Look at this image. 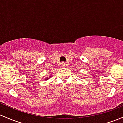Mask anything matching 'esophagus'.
Returning a JSON list of instances; mask_svg holds the SVG:
<instances>
[{"instance_id":"34e87169","label":"esophagus","mask_w":123,"mask_h":123,"mask_svg":"<svg viewBox=\"0 0 123 123\" xmlns=\"http://www.w3.org/2000/svg\"><path fill=\"white\" fill-rule=\"evenodd\" d=\"M61 67H65V63L61 62Z\"/></svg>"}]
</instances>
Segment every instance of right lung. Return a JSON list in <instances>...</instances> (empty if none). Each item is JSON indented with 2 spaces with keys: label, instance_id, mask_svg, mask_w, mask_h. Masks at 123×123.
<instances>
[{
  "label": "right lung",
  "instance_id": "1",
  "mask_svg": "<svg viewBox=\"0 0 123 123\" xmlns=\"http://www.w3.org/2000/svg\"><path fill=\"white\" fill-rule=\"evenodd\" d=\"M49 78H51V76H49ZM49 78H45V80H48V79H49Z\"/></svg>",
  "mask_w": 123,
  "mask_h": 123
}]
</instances>
